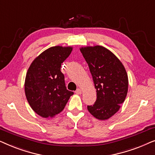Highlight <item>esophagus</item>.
<instances>
[{
	"mask_svg": "<svg viewBox=\"0 0 155 155\" xmlns=\"http://www.w3.org/2000/svg\"><path fill=\"white\" fill-rule=\"evenodd\" d=\"M75 93H76V94H82V90H81V89L78 88V90L75 91Z\"/></svg>",
	"mask_w": 155,
	"mask_h": 155,
	"instance_id": "1",
	"label": "esophagus"
}]
</instances>
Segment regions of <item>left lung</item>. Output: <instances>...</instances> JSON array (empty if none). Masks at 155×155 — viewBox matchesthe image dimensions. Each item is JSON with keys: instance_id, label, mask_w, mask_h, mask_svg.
Returning a JSON list of instances; mask_svg holds the SVG:
<instances>
[{"instance_id": "1", "label": "left lung", "mask_w": 155, "mask_h": 155, "mask_svg": "<svg viewBox=\"0 0 155 155\" xmlns=\"http://www.w3.org/2000/svg\"><path fill=\"white\" fill-rule=\"evenodd\" d=\"M80 50L97 90V100L93 106H87L88 111L97 119H109L126 99L128 89L126 69L119 59L104 46H85Z\"/></svg>"}]
</instances>
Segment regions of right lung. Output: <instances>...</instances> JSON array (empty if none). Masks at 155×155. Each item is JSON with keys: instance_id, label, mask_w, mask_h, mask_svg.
Wrapping results in <instances>:
<instances>
[{"instance_id": "obj_1", "label": "right lung", "mask_w": 155, "mask_h": 155, "mask_svg": "<svg viewBox=\"0 0 155 155\" xmlns=\"http://www.w3.org/2000/svg\"><path fill=\"white\" fill-rule=\"evenodd\" d=\"M73 51L72 46L48 48L36 57L27 72L25 92L34 111L43 118H52L64 109L73 94L65 87L61 63Z\"/></svg>"}]
</instances>
